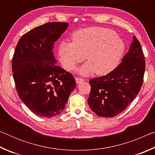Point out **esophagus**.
<instances>
[{"mask_svg": "<svg viewBox=\"0 0 155 155\" xmlns=\"http://www.w3.org/2000/svg\"><path fill=\"white\" fill-rule=\"evenodd\" d=\"M75 81H76V83H77V84H78V83H80L81 82H83L84 80L83 79V78H81L76 77L75 78Z\"/></svg>", "mask_w": 155, "mask_h": 155, "instance_id": "obj_1", "label": "esophagus"}]
</instances>
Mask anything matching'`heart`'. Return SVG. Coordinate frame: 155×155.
<instances>
[{
    "label": "heart",
    "instance_id": "b5f03b06",
    "mask_svg": "<svg viewBox=\"0 0 155 155\" xmlns=\"http://www.w3.org/2000/svg\"><path fill=\"white\" fill-rule=\"evenodd\" d=\"M72 42L62 41L58 48L60 62L66 70H72L84 59L87 62L77 70L87 76L94 72L106 75L114 70L125 50L123 41L115 31L103 27H89L72 35Z\"/></svg>",
    "mask_w": 155,
    "mask_h": 155
}]
</instances>
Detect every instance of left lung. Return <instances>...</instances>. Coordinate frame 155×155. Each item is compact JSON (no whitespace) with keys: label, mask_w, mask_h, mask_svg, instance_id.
<instances>
[{"label":"left lung","mask_w":155,"mask_h":155,"mask_svg":"<svg viewBox=\"0 0 155 155\" xmlns=\"http://www.w3.org/2000/svg\"><path fill=\"white\" fill-rule=\"evenodd\" d=\"M122 61L108 74L90 81L91 91L87 103L98 116L111 117L118 115L140 92L146 61L135 36Z\"/></svg>","instance_id":"8db88e82"}]
</instances>
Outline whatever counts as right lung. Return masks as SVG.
Returning a JSON list of instances; mask_svg holds the SVG:
<instances>
[{
  "label": "right lung",
  "mask_w": 155,
  "mask_h": 155,
  "mask_svg": "<svg viewBox=\"0 0 155 155\" xmlns=\"http://www.w3.org/2000/svg\"><path fill=\"white\" fill-rule=\"evenodd\" d=\"M67 22H52L23 35L15 48L12 72L18 96L33 114L52 117L65 108L76 87L72 74L56 65L54 44Z\"/></svg>",
  "instance_id": "1"
}]
</instances>
